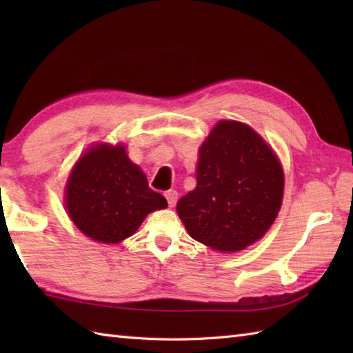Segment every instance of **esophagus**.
Segmentation results:
<instances>
[{"label": "esophagus", "instance_id": "obj_1", "mask_svg": "<svg viewBox=\"0 0 353 353\" xmlns=\"http://www.w3.org/2000/svg\"><path fill=\"white\" fill-rule=\"evenodd\" d=\"M165 199H167L170 208H172V206L176 205V201H177V191H174V190L167 191V192H165Z\"/></svg>", "mask_w": 353, "mask_h": 353}]
</instances>
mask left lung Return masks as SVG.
Returning <instances> with one entry per match:
<instances>
[{
	"label": "left lung",
	"instance_id": "8db88e82",
	"mask_svg": "<svg viewBox=\"0 0 353 353\" xmlns=\"http://www.w3.org/2000/svg\"><path fill=\"white\" fill-rule=\"evenodd\" d=\"M282 196L273 150L249 125L220 121L200 147L197 186L177 201V214L196 241L238 252L272 226Z\"/></svg>",
	"mask_w": 353,
	"mask_h": 353
}]
</instances>
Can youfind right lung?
Returning a JSON list of instances; mask_svg holds the SVG:
<instances>
[{
	"label": "right lung",
	"mask_w": 353,
	"mask_h": 353,
	"mask_svg": "<svg viewBox=\"0 0 353 353\" xmlns=\"http://www.w3.org/2000/svg\"><path fill=\"white\" fill-rule=\"evenodd\" d=\"M66 211L74 224L100 243L133 235L147 214L167 208L159 192L132 163L123 145H97L80 157L66 185Z\"/></svg>",
	"instance_id": "right-lung-1"
}]
</instances>
